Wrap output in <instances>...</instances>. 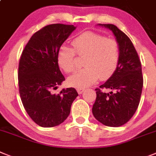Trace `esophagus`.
I'll list each match as a JSON object with an SVG mask.
<instances>
[{
	"instance_id": "1",
	"label": "esophagus",
	"mask_w": 156,
	"mask_h": 156,
	"mask_svg": "<svg viewBox=\"0 0 156 156\" xmlns=\"http://www.w3.org/2000/svg\"><path fill=\"white\" fill-rule=\"evenodd\" d=\"M85 90H85V89H83V88H78V89H77V91H78V93L79 94H82V93L84 92Z\"/></svg>"
}]
</instances>
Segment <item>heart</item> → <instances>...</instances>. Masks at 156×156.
<instances>
[{
	"instance_id": "heart-1",
	"label": "heart",
	"mask_w": 156,
	"mask_h": 156,
	"mask_svg": "<svg viewBox=\"0 0 156 156\" xmlns=\"http://www.w3.org/2000/svg\"><path fill=\"white\" fill-rule=\"evenodd\" d=\"M74 49L62 46L58 52V63L66 73L74 71L76 54L86 57L82 70L69 77V85L78 88L94 84L100 77L101 80L110 78L116 70L120 60V47L113 39L101 34L86 31L74 38Z\"/></svg>"
}]
</instances>
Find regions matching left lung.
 I'll use <instances>...</instances> for the list:
<instances>
[{
	"instance_id": "left-lung-1",
	"label": "left lung",
	"mask_w": 156,
	"mask_h": 156,
	"mask_svg": "<svg viewBox=\"0 0 156 156\" xmlns=\"http://www.w3.org/2000/svg\"><path fill=\"white\" fill-rule=\"evenodd\" d=\"M98 25L114 34L120 47V60L112 75L95 90L92 112L104 125L119 127L128 122L138 108L144 84L141 62L133 43L122 31L110 23ZM105 89L111 91L107 93Z\"/></svg>"
}]
</instances>
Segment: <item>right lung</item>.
<instances>
[{
    "label": "right lung",
    "instance_id": "right-lung-1",
    "mask_svg": "<svg viewBox=\"0 0 156 156\" xmlns=\"http://www.w3.org/2000/svg\"><path fill=\"white\" fill-rule=\"evenodd\" d=\"M75 28L62 23L45 26L33 34L20 58L18 84L22 103L31 120L44 128L62 124L78 96L72 87L62 89L58 94L53 93L65 80L58 52Z\"/></svg>",
    "mask_w": 156,
    "mask_h": 156
}]
</instances>
